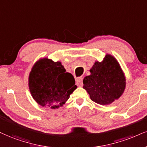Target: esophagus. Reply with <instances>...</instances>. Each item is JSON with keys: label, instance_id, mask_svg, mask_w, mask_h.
Listing matches in <instances>:
<instances>
[{"label": "esophagus", "instance_id": "esophagus-1", "mask_svg": "<svg viewBox=\"0 0 147 147\" xmlns=\"http://www.w3.org/2000/svg\"><path fill=\"white\" fill-rule=\"evenodd\" d=\"M76 84L78 86H82L83 83H82V78H78L76 79Z\"/></svg>", "mask_w": 147, "mask_h": 147}]
</instances>
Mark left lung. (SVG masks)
Listing matches in <instances>:
<instances>
[{
  "label": "left lung",
  "mask_w": 147,
  "mask_h": 147,
  "mask_svg": "<svg viewBox=\"0 0 147 147\" xmlns=\"http://www.w3.org/2000/svg\"><path fill=\"white\" fill-rule=\"evenodd\" d=\"M90 75L83 80V88L92 101L100 105H109L123 95L126 78L120 64L113 56L107 54L101 62L95 61Z\"/></svg>",
  "instance_id": "1"
}]
</instances>
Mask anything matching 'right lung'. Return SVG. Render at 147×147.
I'll return each instance as SVG.
<instances>
[{
	"instance_id": "right-lung-1",
	"label": "right lung",
	"mask_w": 147,
	"mask_h": 147,
	"mask_svg": "<svg viewBox=\"0 0 147 147\" xmlns=\"http://www.w3.org/2000/svg\"><path fill=\"white\" fill-rule=\"evenodd\" d=\"M32 98L42 107L56 109L62 107L76 89L75 80L60 61L41 58L34 64L28 76Z\"/></svg>"
}]
</instances>
